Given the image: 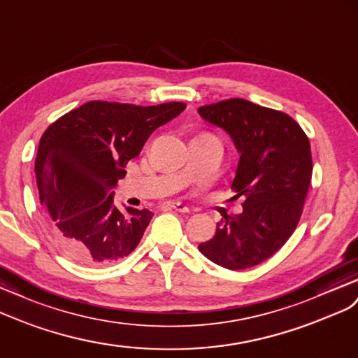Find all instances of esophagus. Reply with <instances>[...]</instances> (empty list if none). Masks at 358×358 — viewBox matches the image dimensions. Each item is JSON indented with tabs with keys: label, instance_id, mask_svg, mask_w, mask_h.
Returning a JSON list of instances; mask_svg holds the SVG:
<instances>
[{
	"label": "esophagus",
	"instance_id": "34e87169",
	"mask_svg": "<svg viewBox=\"0 0 358 358\" xmlns=\"http://www.w3.org/2000/svg\"><path fill=\"white\" fill-rule=\"evenodd\" d=\"M166 206L169 208H173L176 212H180V213H189L190 208L187 206H185L182 203H178V201H169V203H166Z\"/></svg>",
	"mask_w": 358,
	"mask_h": 358
}]
</instances>
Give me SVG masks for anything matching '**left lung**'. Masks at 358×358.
Listing matches in <instances>:
<instances>
[{"instance_id":"left-lung-1","label":"left lung","mask_w":358,"mask_h":358,"mask_svg":"<svg viewBox=\"0 0 358 358\" xmlns=\"http://www.w3.org/2000/svg\"><path fill=\"white\" fill-rule=\"evenodd\" d=\"M198 112L224 128L241 152L231 189L234 198L243 199V212L224 215L216 234L198 250L225 269L257 266L287 242L299 222L313 172L308 137L287 113L241 98Z\"/></svg>"}]
</instances>
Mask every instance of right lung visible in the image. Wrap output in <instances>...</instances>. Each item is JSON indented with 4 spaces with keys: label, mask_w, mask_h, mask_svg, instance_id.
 <instances>
[{
    "label": "right lung",
    "mask_w": 358,
    "mask_h": 358,
    "mask_svg": "<svg viewBox=\"0 0 358 358\" xmlns=\"http://www.w3.org/2000/svg\"><path fill=\"white\" fill-rule=\"evenodd\" d=\"M185 108L176 101L143 107L95 99L45 130L34 173L51 217L50 234L66 257L98 266L139 245L154 213L133 207L121 212L113 206V187L151 133Z\"/></svg>",
    "instance_id": "add662e5"
}]
</instances>
